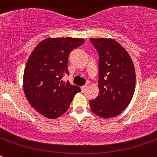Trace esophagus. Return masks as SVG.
<instances>
[{"instance_id": "esophagus-1", "label": "esophagus", "mask_w": 157, "mask_h": 157, "mask_svg": "<svg viewBox=\"0 0 157 157\" xmlns=\"http://www.w3.org/2000/svg\"><path fill=\"white\" fill-rule=\"evenodd\" d=\"M86 89H87V86L86 85H84V86H82L81 87V90L82 91H85Z\"/></svg>"}]
</instances>
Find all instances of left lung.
<instances>
[{"label":"left lung","instance_id":"left-lung-1","mask_svg":"<svg viewBox=\"0 0 157 157\" xmlns=\"http://www.w3.org/2000/svg\"><path fill=\"white\" fill-rule=\"evenodd\" d=\"M99 56V94L90 101L94 114L109 119L128 106L135 89V71L127 51L111 38H91Z\"/></svg>","mask_w":157,"mask_h":157}]
</instances>
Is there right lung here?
I'll return each mask as SVG.
<instances>
[{
    "label": "right lung",
    "instance_id": "1",
    "mask_svg": "<svg viewBox=\"0 0 157 157\" xmlns=\"http://www.w3.org/2000/svg\"><path fill=\"white\" fill-rule=\"evenodd\" d=\"M83 43L84 39L80 38L48 37L31 52L25 67L23 89L30 105L40 114L49 119L58 118L81 91L77 86L61 79L69 75V53Z\"/></svg>",
    "mask_w": 157,
    "mask_h": 157
}]
</instances>
